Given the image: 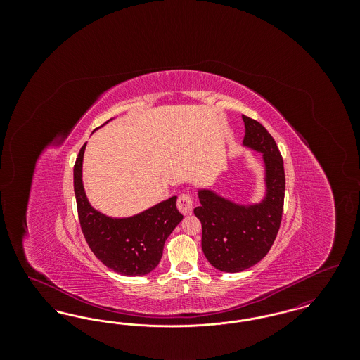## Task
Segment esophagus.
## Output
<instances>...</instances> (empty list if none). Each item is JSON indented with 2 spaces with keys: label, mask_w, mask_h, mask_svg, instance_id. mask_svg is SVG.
Instances as JSON below:
<instances>
[{
  "label": "esophagus",
  "mask_w": 360,
  "mask_h": 360,
  "mask_svg": "<svg viewBox=\"0 0 360 360\" xmlns=\"http://www.w3.org/2000/svg\"><path fill=\"white\" fill-rule=\"evenodd\" d=\"M176 206H178V209H179L181 213L190 214V213L193 212L194 204H193V200H191V197H190L188 194H182V195H179V198H178Z\"/></svg>",
  "instance_id": "1"
}]
</instances>
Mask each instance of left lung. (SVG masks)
I'll use <instances>...</instances> for the list:
<instances>
[{"mask_svg": "<svg viewBox=\"0 0 360 360\" xmlns=\"http://www.w3.org/2000/svg\"><path fill=\"white\" fill-rule=\"evenodd\" d=\"M243 147L262 154L263 195L241 204L214 188H198L200 206L194 214L202 224V251L207 262L224 273L244 271L270 251L283 210V160L274 139L257 120L243 116Z\"/></svg>", "mask_w": 360, "mask_h": 360, "instance_id": "left-lung-1", "label": "left lung"}]
</instances>
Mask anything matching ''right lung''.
<instances>
[{"instance_id":"obj_1","label":"right lung","mask_w":360,"mask_h":360,"mask_svg":"<svg viewBox=\"0 0 360 360\" xmlns=\"http://www.w3.org/2000/svg\"><path fill=\"white\" fill-rule=\"evenodd\" d=\"M86 144L74 166V191L86 241L94 255L115 273L125 276L150 274L160 262L166 240L184 219L176 209L178 197L174 195L128 217H112L97 210L90 204L84 186Z\"/></svg>"}]
</instances>
